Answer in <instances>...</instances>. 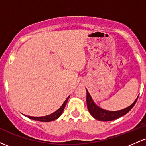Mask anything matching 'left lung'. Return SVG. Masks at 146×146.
Wrapping results in <instances>:
<instances>
[{"label":"left lung","instance_id":"obj_1","mask_svg":"<svg viewBox=\"0 0 146 146\" xmlns=\"http://www.w3.org/2000/svg\"><path fill=\"white\" fill-rule=\"evenodd\" d=\"M137 99L138 98L133 102V104H132L130 106L125 108V109L118 110V111H108V110L102 109L95 104L92 100L90 94L88 93V90H86V103L88 111L95 119L101 121H113V120L117 119L125 115L133 108V106L137 101Z\"/></svg>","mask_w":146,"mask_h":146}]
</instances>
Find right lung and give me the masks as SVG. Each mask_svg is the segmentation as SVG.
Here are the masks:
<instances>
[{
	"label": "right lung",
	"instance_id": "1",
	"mask_svg": "<svg viewBox=\"0 0 146 146\" xmlns=\"http://www.w3.org/2000/svg\"><path fill=\"white\" fill-rule=\"evenodd\" d=\"M69 98V97H68ZM68 98L65 100V102H64V104L62 105V106L58 109V110H56L55 113L51 114V115H47V116H44V117H29L28 116V118L31 119L33 120H36V121H42V122H48V121H53V120L57 119L59 117L60 115H62V113L64 109L65 108V106H66V103H67V101L68 100Z\"/></svg>",
	"mask_w": 146,
	"mask_h": 146
}]
</instances>
